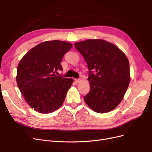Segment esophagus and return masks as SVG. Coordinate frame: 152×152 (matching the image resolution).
I'll list each match as a JSON object with an SVG mask.
<instances>
[{
	"mask_svg": "<svg viewBox=\"0 0 152 152\" xmlns=\"http://www.w3.org/2000/svg\"><path fill=\"white\" fill-rule=\"evenodd\" d=\"M75 81L76 83H80V82H81V80L80 79H75Z\"/></svg>",
	"mask_w": 152,
	"mask_h": 152,
	"instance_id": "obj_1",
	"label": "esophagus"
}]
</instances>
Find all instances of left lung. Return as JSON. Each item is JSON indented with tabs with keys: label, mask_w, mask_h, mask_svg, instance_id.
Returning <instances> with one entry per match:
<instances>
[{
	"label": "left lung",
	"mask_w": 152,
	"mask_h": 152,
	"mask_svg": "<svg viewBox=\"0 0 152 152\" xmlns=\"http://www.w3.org/2000/svg\"><path fill=\"white\" fill-rule=\"evenodd\" d=\"M74 45L89 69L90 91L84 96L85 103L95 112L112 111L122 102L129 84L126 55L117 45L100 39L81 41Z\"/></svg>",
	"instance_id": "1"
}]
</instances>
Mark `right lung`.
<instances>
[{
	"label": "right lung",
	"instance_id": "add662e5",
	"mask_svg": "<svg viewBox=\"0 0 152 152\" xmlns=\"http://www.w3.org/2000/svg\"><path fill=\"white\" fill-rule=\"evenodd\" d=\"M72 44L58 40L37 45L21 58L17 68L16 82L25 102L40 113L60 108L73 79L57 76L61 62Z\"/></svg>",
	"mask_w": 152,
	"mask_h": 152
}]
</instances>
